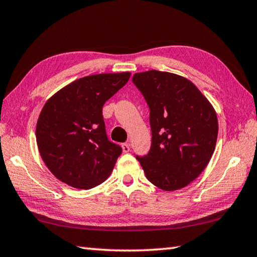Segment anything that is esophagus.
<instances>
[{
	"label": "esophagus",
	"mask_w": 257,
	"mask_h": 257,
	"mask_svg": "<svg viewBox=\"0 0 257 257\" xmlns=\"http://www.w3.org/2000/svg\"><path fill=\"white\" fill-rule=\"evenodd\" d=\"M121 147H122V151L124 152V153H128V152L130 151V145H129V143H123V144L121 145Z\"/></svg>",
	"instance_id": "34e87169"
}]
</instances>
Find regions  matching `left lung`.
Listing matches in <instances>:
<instances>
[{"instance_id":"1","label":"left lung","mask_w":257,"mask_h":257,"mask_svg":"<svg viewBox=\"0 0 257 257\" xmlns=\"http://www.w3.org/2000/svg\"><path fill=\"white\" fill-rule=\"evenodd\" d=\"M133 82L150 107L152 129L150 152L136 159L159 188L186 187L201 175L214 152V108L193 82L170 72L135 73Z\"/></svg>"}]
</instances>
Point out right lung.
I'll list each match as a JSON object with an SVG mask.
<instances>
[{
  "instance_id": "obj_1",
  "label": "right lung",
  "mask_w": 257,
  "mask_h": 257,
  "mask_svg": "<svg viewBox=\"0 0 257 257\" xmlns=\"http://www.w3.org/2000/svg\"><path fill=\"white\" fill-rule=\"evenodd\" d=\"M129 77L120 72L80 78L45 103L36 141L43 161L59 180L89 189L111 175L122 149L108 139L102 108Z\"/></svg>"
}]
</instances>
